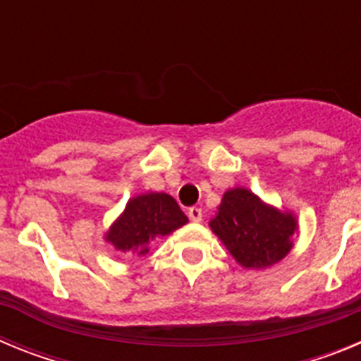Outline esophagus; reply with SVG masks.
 <instances>
[{
  "mask_svg": "<svg viewBox=\"0 0 361 361\" xmlns=\"http://www.w3.org/2000/svg\"><path fill=\"white\" fill-rule=\"evenodd\" d=\"M188 216H190V220H193V222H200V220H202V209L193 206V208L188 209Z\"/></svg>",
  "mask_w": 361,
  "mask_h": 361,
  "instance_id": "obj_1",
  "label": "esophagus"
}]
</instances>
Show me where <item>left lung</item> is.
Listing matches in <instances>:
<instances>
[{"mask_svg": "<svg viewBox=\"0 0 361 361\" xmlns=\"http://www.w3.org/2000/svg\"><path fill=\"white\" fill-rule=\"evenodd\" d=\"M209 226L235 260L251 269L282 260L293 247L291 237L296 231L293 215L266 206L244 188L226 191Z\"/></svg>", "mask_w": 361, "mask_h": 361, "instance_id": "1", "label": "left lung"}]
</instances>
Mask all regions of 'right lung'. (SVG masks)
<instances>
[{
  "instance_id": "obj_1",
  "label": "right lung",
  "mask_w": 361,
  "mask_h": 361,
  "mask_svg": "<svg viewBox=\"0 0 361 361\" xmlns=\"http://www.w3.org/2000/svg\"><path fill=\"white\" fill-rule=\"evenodd\" d=\"M188 222L173 197L166 193H146L126 204L123 215L111 226L106 240L119 251L148 253V244L164 237Z\"/></svg>"
}]
</instances>
